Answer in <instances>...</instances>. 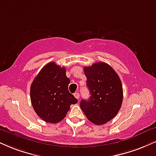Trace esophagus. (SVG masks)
<instances>
[{
  "instance_id": "esophagus-1",
  "label": "esophagus",
  "mask_w": 156,
  "mask_h": 156,
  "mask_svg": "<svg viewBox=\"0 0 156 156\" xmlns=\"http://www.w3.org/2000/svg\"><path fill=\"white\" fill-rule=\"evenodd\" d=\"M74 96H75V97H76V99H79L80 98V94L78 93V92H76L74 94Z\"/></svg>"
}]
</instances>
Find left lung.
Instances as JSON below:
<instances>
[{
  "instance_id": "8db88e82",
  "label": "left lung",
  "mask_w": 156,
  "mask_h": 156,
  "mask_svg": "<svg viewBox=\"0 0 156 156\" xmlns=\"http://www.w3.org/2000/svg\"><path fill=\"white\" fill-rule=\"evenodd\" d=\"M90 91L89 100L82 99L80 106L88 119L96 125H102L119 112L123 101V87L119 75L111 66L97 62L84 67Z\"/></svg>"
}]
</instances>
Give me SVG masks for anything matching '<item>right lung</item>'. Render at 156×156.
Returning a JSON list of instances; mask_svg holds the SVG:
<instances>
[{
	"mask_svg": "<svg viewBox=\"0 0 156 156\" xmlns=\"http://www.w3.org/2000/svg\"><path fill=\"white\" fill-rule=\"evenodd\" d=\"M70 82L66 69L55 62L46 64L41 69L30 87L32 105L41 119L47 123H58L64 119L71 105L78 102L69 92Z\"/></svg>",
	"mask_w": 156,
	"mask_h": 156,
	"instance_id": "1",
	"label": "right lung"
}]
</instances>
